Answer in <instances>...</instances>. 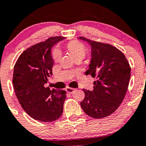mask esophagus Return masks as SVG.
<instances>
[{
    "label": "esophagus",
    "mask_w": 146,
    "mask_h": 146,
    "mask_svg": "<svg viewBox=\"0 0 146 146\" xmlns=\"http://www.w3.org/2000/svg\"><path fill=\"white\" fill-rule=\"evenodd\" d=\"M66 91H67V93H69V94H73V93L76 91V89L73 88H70V87H67V88H66Z\"/></svg>",
    "instance_id": "obj_1"
}]
</instances>
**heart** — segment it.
Listing matches in <instances>:
<instances>
[{"label":"heart","instance_id":"obj_1","mask_svg":"<svg viewBox=\"0 0 146 146\" xmlns=\"http://www.w3.org/2000/svg\"><path fill=\"white\" fill-rule=\"evenodd\" d=\"M67 50L70 52L72 55L75 58V60H82L86 54V48L85 46L77 40L70 41L66 45ZM52 58L55 61H58L60 58V51L58 49H55L52 52Z\"/></svg>","mask_w":146,"mask_h":146}]
</instances>
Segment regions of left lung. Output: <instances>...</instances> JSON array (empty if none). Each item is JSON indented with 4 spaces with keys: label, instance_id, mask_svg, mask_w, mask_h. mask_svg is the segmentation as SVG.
I'll use <instances>...</instances> for the list:
<instances>
[{
    "label": "left lung",
    "instance_id": "obj_1",
    "mask_svg": "<svg viewBox=\"0 0 146 146\" xmlns=\"http://www.w3.org/2000/svg\"><path fill=\"white\" fill-rule=\"evenodd\" d=\"M80 38L91 48L92 58L85 74L96 79L93 91L83 89L85 98L81 107L91 117H106L117 110L125 97L131 67L124 53L115 46L85 37Z\"/></svg>",
    "mask_w": 146,
    "mask_h": 146
}]
</instances>
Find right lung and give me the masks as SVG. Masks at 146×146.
Wrapping results in <instances>:
<instances>
[{
  "instance_id": "right-lung-1",
  "label": "right lung",
  "mask_w": 146,
  "mask_h": 146,
  "mask_svg": "<svg viewBox=\"0 0 146 146\" xmlns=\"http://www.w3.org/2000/svg\"><path fill=\"white\" fill-rule=\"evenodd\" d=\"M62 36L50 37L26 49L14 66L13 84L18 100L31 117L40 121H52L62 115L66 98L64 90L46 87L52 74L53 59L50 50Z\"/></svg>"
}]
</instances>
